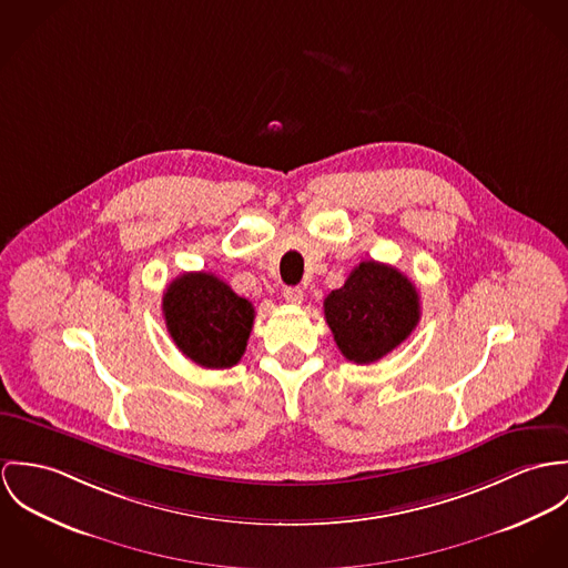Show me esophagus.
I'll use <instances>...</instances> for the list:
<instances>
[{
	"mask_svg": "<svg viewBox=\"0 0 568 568\" xmlns=\"http://www.w3.org/2000/svg\"><path fill=\"white\" fill-rule=\"evenodd\" d=\"M283 298L290 305H301L303 303V290L301 287H285L283 290Z\"/></svg>",
	"mask_w": 568,
	"mask_h": 568,
	"instance_id": "obj_1",
	"label": "esophagus"
}]
</instances>
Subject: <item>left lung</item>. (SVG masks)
I'll return each mask as SVG.
<instances>
[{
    "label": "left lung",
    "instance_id": "1",
    "mask_svg": "<svg viewBox=\"0 0 568 568\" xmlns=\"http://www.w3.org/2000/svg\"><path fill=\"white\" fill-rule=\"evenodd\" d=\"M324 317L348 362L375 364L412 335L420 320V296L396 267L362 261L324 298Z\"/></svg>",
    "mask_w": 568,
    "mask_h": 568
}]
</instances>
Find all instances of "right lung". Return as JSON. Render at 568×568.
Here are the masks:
<instances>
[{
	"mask_svg": "<svg viewBox=\"0 0 568 568\" xmlns=\"http://www.w3.org/2000/svg\"><path fill=\"white\" fill-rule=\"evenodd\" d=\"M163 315L174 344L211 371L235 366L253 331L254 307L209 272H185L163 294Z\"/></svg>",
	"mask_w": 568,
	"mask_h": 568,
	"instance_id": "right-lung-1",
	"label": "right lung"
}]
</instances>
